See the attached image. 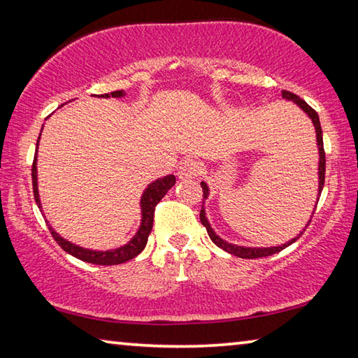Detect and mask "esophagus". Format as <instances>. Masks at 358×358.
<instances>
[{
    "label": "esophagus",
    "mask_w": 358,
    "mask_h": 358,
    "mask_svg": "<svg viewBox=\"0 0 358 358\" xmlns=\"http://www.w3.org/2000/svg\"><path fill=\"white\" fill-rule=\"evenodd\" d=\"M199 172H201V166H199V162L196 159H192V157H189V159H185L181 162L177 171V175L181 180H191V178H196Z\"/></svg>",
    "instance_id": "obj_1"
}]
</instances>
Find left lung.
I'll use <instances>...</instances> for the list:
<instances>
[{
	"instance_id": "8db88e82",
	"label": "left lung",
	"mask_w": 358,
	"mask_h": 358,
	"mask_svg": "<svg viewBox=\"0 0 358 358\" xmlns=\"http://www.w3.org/2000/svg\"><path fill=\"white\" fill-rule=\"evenodd\" d=\"M282 98L284 99H289V101H294L296 106H299L300 108H303L308 113V117H310L313 120L314 123V128H316V134H317V145H319V196L320 197V192H322V187H324V181H325V151H324V141H322V128H320V121H319V115L317 112L314 110L313 107H310L306 104L305 101H303L301 98H299V96L290 93V92H286V90H282ZM202 186V191H203V201L207 199L208 196V186L207 183H201ZM319 202V199H317ZM317 207V205H316ZM314 211H316V208H314ZM201 222L205 226V229H207V232L210 235V238L213 243L221 248V250H224L229 254H234V256L237 257H241V259H259V257H266V256H271V254H276L282 251L284 248H287L289 245H292L294 241H296V238L300 237V235L305 232V229H303V232L299 235V237H295L294 240L287 241L286 245L282 246H271V248H245V246H237V245H230L227 243V241L221 240L217 235L213 232V229H211V226L207 221V217H205V210H203V203H202V210H201ZM311 222V221H310ZM310 222L306 224V226H310Z\"/></svg>"
}]
</instances>
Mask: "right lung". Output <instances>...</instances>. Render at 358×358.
I'll list each match as a JSON object with an SVG mask.
<instances>
[{"label": "right lung", "instance_id": "right-lung-1", "mask_svg": "<svg viewBox=\"0 0 358 358\" xmlns=\"http://www.w3.org/2000/svg\"><path fill=\"white\" fill-rule=\"evenodd\" d=\"M124 96V93L118 90V92H112V93H106V94H99V98H121ZM41 137V136H39ZM39 137H38V143L39 145ZM36 161H38V148H36L34 153V161H33V167H31V178H33V194H34V201L38 203V207L41 208V201H39V192H38V169H36ZM175 185V177L173 175H167V177L157 178L153 183H150L147 189L142 194L141 199V207H142V222L141 227H138L137 234L134 235L129 243H126L124 246L117 248V250L112 251H93V250H85L82 246H77L71 241L64 240L63 237L53 230L50 226V234L53 240L63 248V250L74 256L77 259L83 260V262L88 264H94V265H118L123 264L126 260L134 259L143 251V248L147 246L148 241V235L153 229V220H155V208L156 205L159 203L162 197L166 196V192L171 189V187Z\"/></svg>", "mask_w": 358, "mask_h": 358}]
</instances>
